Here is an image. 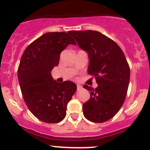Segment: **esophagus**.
<instances>
[{
  "label": "esophagus",
  "instance_id": "34e87169",
  "mask_svg": "<svg viewBox=\"0 0 150 150\" xmlns=\"http://www.w3.org/2000/svg\"><path fill=\"white\" fill-rule=\"evenodd\" d=\"M82 88V87L81 85H77V90H80V89H81Z\"/></svg>",
  "mask_w": 150,
  "mask_h": 150
}]
</instances>
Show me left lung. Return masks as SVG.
I'll return each mask as SVG.
<instances>
[{"label":"left lung","instance_id":"1","mask_svg":"<svg viewBox=\"0 0 150 150\" xmlns=\"http://www.w3.org/2000/svg\"><path fill=\"white\" fill-rule=\"evenodd\" d=\"M77 45L88 54L89 74L97 87L85 85L90 98L82 106L87 120L103 123L112 118L121 108L130 81V68L123 51L116 42L97 31H71Z\"/></svg>","mask_w":150,"mask_h":150}]
</instances>
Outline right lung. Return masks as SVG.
Returning a JSON list of instances; mask_svg holds the SVG:
<instances>
[{
	"instance_id": "obj_1",
	"label": "right lung",
	"mask_w": 150,
	"mask_h": 150,
	"mask_svg": "<svg viewBox=\"0 0 150 150\" xmlns=\"http://www.w3.org/2000/svg\"><path fill=\"white\" fill-rule=\"evenodd\" d=\"M70 32H47L26 48L18 77L26 105L43 122L58 123L66 116L67 104L77 90L70 81L58 83L51 70L58 65L61 53L69 44L76 45Z\"/></svg>"
}]
</instances>
